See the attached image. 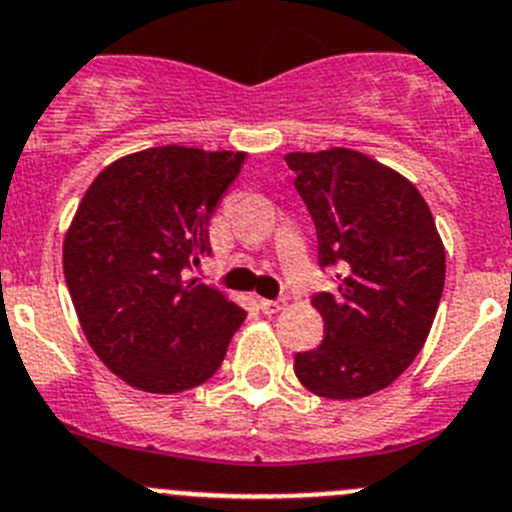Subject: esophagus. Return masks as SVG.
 Instances as JSON below:
<instances>
[{
  "mask_svg": "<svg viewBox=\"0 0 512 512\" xmlns=\"http://www.w3.org/2000/svg\"><path fill=\"white\" fill-rule=\"evenodd\" d=\"M260 308L265 313H278L285 308V301H270V298H260Z\"/></svg>",
  "mask_w": 512,
  "mask_h": 512,
  "instance_id": "esophagus-1",
  "label": "esophagus"
}]
</instances>
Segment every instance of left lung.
Masks as SVG:
<instances>
[{"label": "left lung", "mask_w": 512, "mask_h": 512, "mask_svg": "<svg viewBox=\"0 0 512 512\" xmlns=\"http://www.w3.org/2000/svg\"><path fill=\"white\" fill-rule=\"evenodd\" d=\"M285 163L316 224L319 265L339 270L336 293L311 298L324 342L298 352L293 370L321 398H367L426 344L444 293V242L418 188L370 155L331 147Z\"/></svg>", "instance_id": "8db88e82"}]
</instances>
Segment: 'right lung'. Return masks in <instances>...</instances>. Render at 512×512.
<instances>
[{
	"instance_id": "right-lung-1",
	"label": "right lung",
	"mask_w": 512,
	"mask_h": 512,
	"mask_svg": "<svg viewBox=\"0 0 512 512\" xmlns=\"http://www.w3.org/2000/svg\"><path fill=\"white\" fill-rule=\"evenodd\" d=\"M247 153L163 145L101 170L63 239V273L96 357L127 385L173 395L209 380L245 308L186 280Z\"/></svg>"
}]
</instances>
